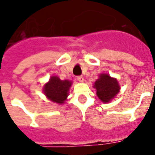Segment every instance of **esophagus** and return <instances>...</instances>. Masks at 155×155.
Masks as SVG:
<instances>
[{
	"label": "esophagus",
	"mask_w": 155,
	"mask_h": 155,
	"mask_svg": "<svg viewBox=\"0 0 155 155\" xmlns=\"http://www.w3.org/2000/svg\"><path fill=\"white\" fill-rule=\"evenodd\" d=\"M77 79H78V81H79V82H84V77L83 76H78L77 77Z\"/></svg>",
	"instance_id": "1"
}]
</instances>
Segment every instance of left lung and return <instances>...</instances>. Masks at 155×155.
<instances>
[{
	"label": "left lung",
	"mask_w": 155,
	"mask_h": 155,
	"mask_svg": "<svg viewBox=\"0 0 155 155\" xmlns=\"http://www.w3.org/2000/svg\"><path fill=\"white\" fill-rule=\"evenodd\" d=\"M94 88L97 90L96 94L98 97L104 103L110 101L120 90L117 80L110 77L108 74H101L99 79L94 83Z\"/></svg>",
	"instance_id": "left-lung-1"
}]
</instances>
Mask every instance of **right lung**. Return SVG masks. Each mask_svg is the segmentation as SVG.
<instances>
[{
	"mask_svg": "<svg viewBox=\"0 0 155 155\" xmlns=\"http://www.w3.org/2000/svg\"><path fill=\"white\" fill-rule=\"evenodd\" d=\"M71 85V81L61 80L58 77H51L49 83L44 87V93L51 101L62 104L68 95V90Z\"/></svg>",
	"mask_w": 155,
	"mask_h": 155,
	"instance_id": "obj_1",
	"label": "right lung"
}]
</instances>
